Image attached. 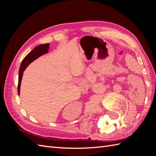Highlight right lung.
<instances>
[{
	"mask_svg": "<svg viewBox=\"0 0 156 156\" xmlns=\"http://www.w3.org/2000/svg\"><path fill=\"white\" fill-rule=\"evenodd\" d=\"M49 44H41L37 46L34 49L29 53V54L25 56V58L23 59L21 62V64L20 66L19 72V82H18V93L20 94V87H21V80L23 74V72L25 71L26 68L31 64L32 62H34L35 59L38 58L39 56L47 54L49 50Z\"/></svg>",
	"mask_w": 156,
	"mask_h": 156,
	"instance_id": "obj_1",
	"label": "right lung"
}]
</instances>
